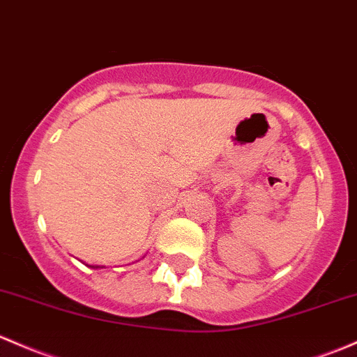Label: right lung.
Wrapping results in <instances>:
<instances>
[{
    "label": "right lung",
    "mask_w": 357,
    "mask_h": 357,
    "mask_svg": "<svg viewBox=\"0 0 357 357\" xmlns=\"http://www.w3.org/2000/svg\"><path fill=\"white\" fill-rule=\"evenodd\" d=\"M85 265H87V264H85ZM87 267H92V268H104L102 265H87Z\"/></svg>",
    "instance_id": "add662e5"
}]
</instances>
